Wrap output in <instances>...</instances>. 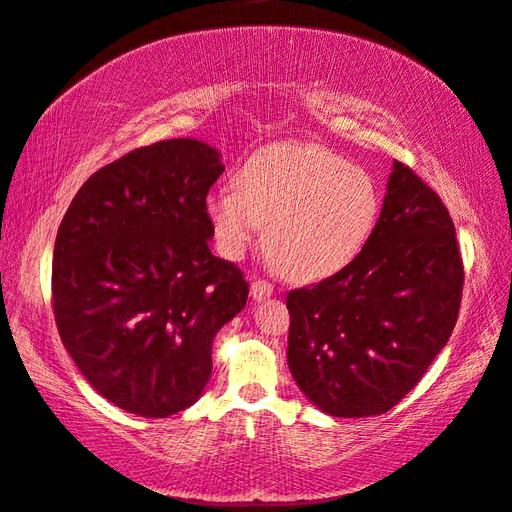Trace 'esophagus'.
<instances>
[{
    "label": "esophagus",
    "instance_id": "1",
    "mask_svg": "<svg viewBox=\"0 0 512 512\" xmlns=\"http://www.w3.org/2000/svg\"><path fill=\"white\" fill-rule=\"evenodd\" d=\"M272 294H274V285L270 281L258 279L251 283V297H254V301H263L267 297H272Z\"/></svg>",
    "mask_w": 512,
    "mask_h": 512
}]
</instances>
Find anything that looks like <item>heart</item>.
Instances as JSON below:
<instances>
[{
	"mask_svg": "<svg viewBox=\"0 0 512 512\" xmlns=\"http://www.w3.org/2000/svg\"><path fill=\"white\" fill-rule=\"evenodd\" d=\"M382 195L369 170L317 143H274L204 200L215 247L238 261L263 231L272 263L292 279H324L360 254Z\"/></svg>",
	"mask_w": 512,
	"mask_h": 512,
	"instance_id": "b5f03b06",
	"label": "heart"
}]
</instances>
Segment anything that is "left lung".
<instances>
[{
    "label": "left lung",
    "mask_w": 512,
    "mask_h": 512,
    "mask_svg": "<svg viewBox=\"0 0 512 512\" xmlns=\"http://www.w3.org/2000/svg\"><path fill=\"white\" fill-rule=\"evenodd\" d=\"M463 261L441 197L393 161L378 224L337 274L288 294V364L310 402L337 418L396 407L456 326Z\"/></svg>",
    "instance_id": "left-lung-1"
}]
</instances>
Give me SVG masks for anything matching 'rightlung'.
Here are the masks:
<instances>
[{
	"mask_svg": "<svg viewBox=\"0 0 512 512\" xmlns=\"http://www.w3.org/2000/svg\"><path fill=\"white\" fill-rule=\"evenodd\" d=\"M222 170L209 143H152L96 170L60 222V339L85 380L130 414L191 407L211 378L215 333L247 303L245 276L209 249L204 200Z\"/></svg>",
	"mask_w": 512,
	"mask_h": 512,
	"instance_id": "right-lung-1",
	"label": "right lung"
}]
</instances>
